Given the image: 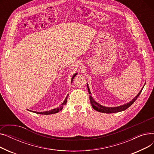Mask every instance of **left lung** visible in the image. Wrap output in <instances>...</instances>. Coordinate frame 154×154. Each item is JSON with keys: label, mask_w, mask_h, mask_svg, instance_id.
Returning a JSON list of instances; mask_svg holds the SVG:
<instances>
[{"label": "left lung", "mask_w": 154, "mask_h": 154, "mask_svg": "<svg viewBox=\"0 0 154 154\" xmlns=\"http://www.w3.org/2000/svg\"><path fill=\"white\" fill-rule=\"evenodd\" d=\"M87 88H88V93H89V94H91V91H90V89H89V87H88V84H87ZM143 88L141 89V91L139 92V93L137 95L136 97H135L131 101L129 102L124 105H122V106H119V107H105V106H102V105L99 104V103L96 102L94 99L92 98V97L91 95L89 96V98H90V101H91V103L92 105V107H93V109L97 111L98 112H102V113H106V114H112V113H116V112H121V111H123V110H126L127 109H128L129 107H130L131 105H132L134 103V102L137 100V99L139 97V95L140 94Z\"/></svg>", "instance_id": "obj_1"}]
</instances>
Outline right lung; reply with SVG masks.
<instances>
[{"label": "right lung", "mask_w": 154, "mask_h": 154, "mask_svg": "<svg viewBox=\"0 0 154 154\" xmlns=\"http://www.w3.org/2000/svg\"><path fill=\"white\" fill-rule=\"evenodd\" d=\"M77 74V73H75V74L73 75L72 78V80H71V82H72L73 79H74V78L75 77V75ZM69 95H67V96L66 97V99H65V100L63 101V102L61 104V106L57 108L56 109H52V110H48V111H45V112H34V111H31V110H29V111H31L32 112H34V113H36V114H42V115H49V114H56V113L59 112V111H60L62 109H63V106H64L65 104H66L67 103V97H68Z\"/></svg>", "instance_id": "obj_1"}]
</instances>
